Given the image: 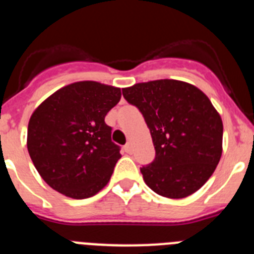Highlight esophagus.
I'll list each match as a JSON object with an SVG mask.
<instances>
[{
	"label": "esophagus",
	"instance_id": "1",
	"mask_svg": "<svg viewBox=\"0 0 254 254\" xmlns=\"http://www.w3.org/2000/svg\"><path fill=\"white\" fill-rule=\"evenodd\" d=\"M125 151L127 154H129L132 151V146H131V144H129V142H128V144L125 145Z\"/></svg>",
	"mask_w": 254,
	"mask_h": 254
}]
</instances>
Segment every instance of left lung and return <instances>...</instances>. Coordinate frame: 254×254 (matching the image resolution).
Wrapping results in <instances>:
<instances>
[{
	"label": "left lung",
	"instance_id": "obj_1",
	"mask_svg": "<svg viewBox=\"0 0 254 254\" xmlns=\"http://www.w3.org/2000/svg\"><path fill=\"white\" fill-rule=\"evenodd\" d=\"M123 96L144 116L155 159L140 168L154 192L171 199L198 191L222 154V119L203 91L176 79L136 83Z\"/></svg>",
	"mask_w": 254,
	"mask_h": 254
}]
</instances>
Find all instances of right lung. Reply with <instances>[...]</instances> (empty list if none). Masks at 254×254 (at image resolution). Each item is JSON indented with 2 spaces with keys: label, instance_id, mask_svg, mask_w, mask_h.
<instances>
[{
  "label": "right lung",
  "instance_id": "obj_1",
  "mask_svg": "<svg viewBox=\"0 0 254 254\" xmlns=\"http://www.w3.org/2000/svg\"><path fill=\"white\" fill-rule=\"evenodd\" d=\"M121 96V88L114 86L74 82L54 92L30 116V159L54 190L86 199L109 183L121 153L105 116Z\"/></svg>",
  "mask_w": 254,
  "mask_h": 254
}]
</instances>
